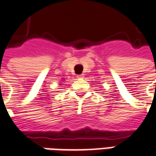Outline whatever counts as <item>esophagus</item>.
I'll return each mask as SVG.
<instances>
[{
    "label": "esophagus",
    "mask_w": 156,
    "mask_h": 156,
    "mask_svg": "<svg viewBox=\"0 0 156 156\" xmlns=\"http://www.w3.org/2000/svg\"><path fill=\"white\" fill-rule=\"evenodd\" d=\"M83 77H84V76H83V74H78V75H77V78H80V79L83 78Z\"/></svg>",
    "instance_id": "34e87169"
}]
</instances>
